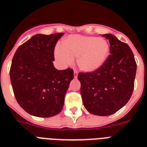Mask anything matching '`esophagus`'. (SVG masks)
I'll list each match as a JSON object with an SVG mask.
<instances>
[{"label": "esophagus", "instance_id": "obj_1", "mask_svg": "<svg viewBox=\"0 0 147 147\" xmlns=\"http://www.w3.org/2000/svg\"><path fill=\"white\" fill-rule=\"evenodd\" d=\"M74 77L76 78L78 75V71L76 70H74Z\"/></svg>", "mask_w": 147, "mask_h": 147}]
</instances>
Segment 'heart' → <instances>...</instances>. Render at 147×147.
Instances as JSON below:
<instances>
[{
	"label": "heart",
	"instance_id": "heart-1",
	"mask_svg": "<svg viewBox=\"0 0 147 147\" xmlns=\"http://www.w3.org/2000/svg\"><path fill=\"white\" fill-rule=\"evenodd\" d=\"M109 45L105 40L96 37L70 35L65 44H58L54 50L56 59L62 65L74 63L78 57V65L83 71H96L107 59Z\"/></svg>",
	"mask_w": 147,
	"mask_h": 147
}]
</instances>
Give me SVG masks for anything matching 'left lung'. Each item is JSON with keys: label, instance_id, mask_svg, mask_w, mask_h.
<instances>
[{"label": "left lung", "instance_id": "1", "mask_svg": "<svg viewBox=\"0 0 147 147\" xmlns=\"http://www.w3.org/2000/svg\"><path fill=\"white\" fill-rule=\"evenodd\" d=\"M110 42V54L96 71L80 72L81 94L88 112L101 116L115 113L130 98L137 65L129 45L110 34L102 35Z\"/></svg>", "mask_w": 147, "mask_h": 147}]
</instances>
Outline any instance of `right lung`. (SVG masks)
Instances as JSON below:
<instances>
[{
	"label": "right lung",
	"mask_w": 147,
	"mask_h": 147,
	"mask_svg": "<svg viewBox=\"0 0 147 147\" xmlns=\"http://www.w3.org/2000/svg\"><path fill=\"white\" fill-rule=\"evenodd\" d=\"M64 33L36 34L17 49L10 80L18 103L34 116L52 117L61 112L74 71L56 69L54 48Z\"/></svg>",
	"instance_id": "add662e5"
}]
</instances>
